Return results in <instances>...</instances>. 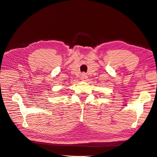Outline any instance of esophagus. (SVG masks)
I'll list each match as a JSON object with an SVG mask.
<instances>
[{"label":"esophagus","mask_w":157,"mask_h":157,"mask_svg":"<svg viewBox=\"0 0 157 157\" xmlns=\"http://www.w3.org/2000/svg\"><path fill=\"white\" fill-rule=\"evenodd\" d=\"M88 78V76L85 73H83L81 75V77H80V79H82V81H86V79Z\"/></svg>","instance_id":"34e87169"}]
</instances>
